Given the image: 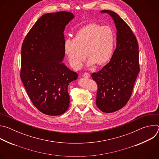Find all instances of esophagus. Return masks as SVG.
<instances>
[{"label": "esophagus", "instance_id": "obj_1", "mask_svg": "<svg viewBox=\"0 0 159 159\" xmlns=\"http://www.w3.org/2000/svg\"><path fill=\"white\" fill-rule=\"evenodd\" d=\"M84 78H90V74H89V73H87V72H85V73H84V74H83V75H82Z\"/></svg>", "mask_w": 159, "mask_h": 159}]
</instances>
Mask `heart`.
Listing matches in <instances>:
<instances>
[{"label": "heart", "mask_w": 159, "mask_h": 159, "mask_svg": "<svg viewBox=\"0 0 159 159\" xmlns=\"http://www.w3.org/2000/svg\"><path fill=\"white\" fill-rule=\"evenodd\" d=\"M115 34L107 26L97 23L87 24L79 28L72 40L64 45L65 53L70 66L79 70L87 57L88 65H103L111 59L115 47Z\"/></svg>", "instance_id": "heart-1"}]
</instances>
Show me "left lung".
<instances>
[{
  "instance_id": "8db88e82",
  "label": "left lung",
  "mask_w": 159,
  "mask_h": 159,
  "mask_svg": "<svg viewBox=\"0 0 159 159\" xmlns=\"http://www.w3.org/2000/svg\"><path fill=\"white\" fill-rule=\"evenodd\" d=\"M117 29L116 48L111 60L101 70L91 75L97 83L96 105L102 112L111 113L123 108L131 96L140 72L139 43L129 26L111 11Z\"/></svg>"
}]
</instances>
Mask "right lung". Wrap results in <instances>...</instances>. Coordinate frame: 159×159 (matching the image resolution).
<instances>
[{
	"instance_id": "right-lung-1",
	"label": "right lung",
	"mask_w": 159,
	"mask_h": 159,
	"mask_svg": "<svg viewBox=\"0 0 159 159\" xmlns=\"http://www.w3.org/2000/svg\"><path fill=\"white\" fill-rule=\"evenodd\" d=\"M74 17L66 11L43 15L22 44L21 80L33 105L49 116L61 115L69 108L68 85L78 77L61 63L63 31Z\"/></svg>"
}]
</instances>
